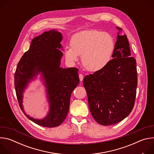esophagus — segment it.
I'll return each instance as SVG.
<instances>
[{"label": "esophagus", "instance_id": "esophagus-1", "mask_svg": "<svg viewBox=\"0 0 154 154\" xmlns=\"http://www.w3.org/2000/svg\"><path fill=\"white\" fill-rule=\"evenodd\" d=\"M79 79H80V80L81 82H82L83 80V75L82 74H79Z\"/></svg>", "mask_w": 154, "mask_h": 154}]
</instances>
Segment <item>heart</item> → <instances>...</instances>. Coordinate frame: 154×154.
I'll use <instances>...</instances> for the list:
<instances>
[{
	"label": "heart",
	"mask_w": 154,
	"mask_h": 154,
	"mask_svg": "<svg viewBox=\"0 0 154 154\" xmlns=\"http://www.w3.org/2000/svg\"><path fill=\"white\" fill-rule=\"evenodd\" d=\"M70 46L64 49L66 60L73 63L79 60V57H82V64L86 70L97 72L110 62L115 41L108 33L87 30L74 35L71 39Z\"/></svg>",
	"instance_id": "b5f03b06"
}]
</instances>
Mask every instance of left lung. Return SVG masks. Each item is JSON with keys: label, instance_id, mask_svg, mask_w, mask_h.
Masks as SVG:
<instances>
[{"label": "left lung", "instance_id": "8db88e82", "mask_svg": "<svg viewBox=\"0 0 154 154\" xmlns=\"http://www.w3.org/2000/svg\"><path fill=\"white\" fill-rule=\"evenodd\" d=\"M112 58L104 69L86 75L83 81L91 113L102 125L125 119L132 110L137 94V62L131 57L125 35L118 32Z\"/></svg>", "mask_w": 154, "mask_h": 154}]
</instances>
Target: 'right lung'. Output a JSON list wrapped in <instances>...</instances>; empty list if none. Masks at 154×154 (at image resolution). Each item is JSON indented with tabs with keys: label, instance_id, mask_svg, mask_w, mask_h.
Wrapping results in <instances>:
<instances>
[{
	"label": "right lung",
	"instance_id": "right-lung-1",
	"mask_svg": "<svg viewBox=\"0 0 154 154\" xmlns=\"http://www.w3.org/2000/svg\"><path fill=\"white\" fill-rule=\"evenodd\" d=\"M62 39L61 33L55 30L34 38L29 49L19 61L14 74L16 94L21 110L27 118L42 127H55L62 124L69 112L71 95L79 83L77 68L60 67ZM39 73L47 88L50 107L48 114L42 120L27 116L22 105L24 90Z\"/></svg>",
	"mask_w": 154,
	"mask_h": 154
}]
</instances>
